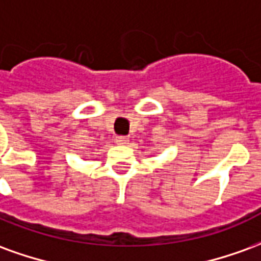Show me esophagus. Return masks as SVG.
<instances>
[{"label": "esophagus", "instance_id": "1", "mask_svg": "<svg viewBox=\"0 0 261 261\" xmlns=\"http://www.w3.org/2000/svg\"><path fill=\"white\" fill-rule=\"evenodd\" d=\"M114 141L117 142L119 145H127L128 142H130V140L127 138V137H123V136H119V137H116V140Z\"/></svg>", "mask_w": 261, "mask_h": 261}]
</instances>
